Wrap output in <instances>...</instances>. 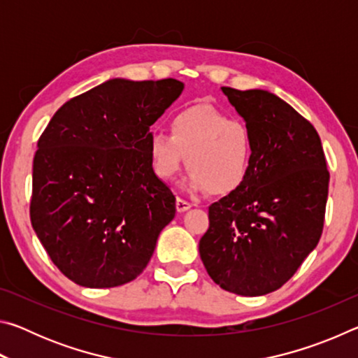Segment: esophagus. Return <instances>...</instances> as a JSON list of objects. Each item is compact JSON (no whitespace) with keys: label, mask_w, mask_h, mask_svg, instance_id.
<instances>
[{"label":"esophagus","mask_w":358,"mask_h":358,"mask_svg":"<svg viewBox=\"0 0 358 358\" xmlns=\"http://www.w3.org/2000/svg\"><path fill=\"white\" fill-rule=\"evenodd\" d=\"M175 207H177V211H180V213H183V211L189 210V208L192 207V203L185 201V199L177 197V202H175Z\"/></svg>","instance_id":"1"}]
</instances>
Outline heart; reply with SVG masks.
Here are the masks:
<instances>
[{
	"label": "heart",
	"mask_w": 358,
	"mask_h": 358,
	"mask_svg": "<svg viewBox=\"0 0 358 358\" xmlns=\"http://www.w3.org/2000/svg\"><path fill=\"white\" fill-rule=\"evenodd\" d=\"M252 151L251 132L243 121L210 106L178 112L171 120V136L155 132L148 141L150 164L157 178L172 181L185 161L189 187L211 196H226L245 183Z\"/></svg>",
	"instance_id": "b5f03b06"
}]
</instances>
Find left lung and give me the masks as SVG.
I'll list each match as a JSON object with an SVG mask.
<instances>
[{
  "label": "left lung",
  "mask_w": 358,
  "mask_h": 358,
  "mask_svg": "<svg viewBox=\"0 0 358 358\" xmlns=\"http://www.w3.org/2000/svg\"><path fill=\"white\" fill-rule=\"evenodd\" d=\"M222 93L246 121L252 161L245 183L210 205L199 252L221 289L265 295L317 246L330 173L317 131L287 102L264 90Z\"/></svg>",
  "instance_id": "obj_1"
}]
</instances>
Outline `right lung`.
<instances>
[{"label":"right lung","instance_id":"right-lung-1","mask_svg":"<svg viewBox=\"0 0 358 358\" xmlns=\"http://www.w3.org/2000/svg\"><path fill=\"white\" fill-rule=\"evenodd\" d=\"M183 92L175 78H113L58 108L38 141L29 217L62 273L117 287L142 273L175 216L150 164V126Z\"/></svg>","mask_w":358,"mask_h":358}]
</instances>
